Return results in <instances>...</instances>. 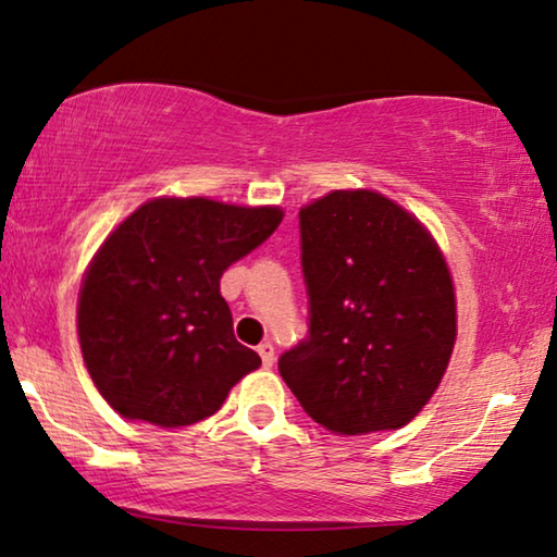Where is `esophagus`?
Wrapping results in <instances>:
<instances>
[{
  "instance_id": "esophagus-1",
  "label": "esophagus",
  "mask_w": 557,
  "mask_h": 557,
  "mask_svg": "<svg viewBox=\"0 0 557 557\" xmlns=\"http://www.w3.org/2000/svg\"><path fill=\"white\" fill-rule=\"evenodd\" d=\"M256 350H259V356H261V363L267 366V368H271V366H273V358H276V354H273V346L269 344V341H267V344H261V346L256 348Z\"/></svg>"
}]
</instances>
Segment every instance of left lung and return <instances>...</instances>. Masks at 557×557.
I'll return each mask as SVG.
<instances>
[{"label": "left lung", "mask_w": 557, "mask_h": 557, "mask_svg": "<svg viewBox=\"0 0 557 557\" xmlns=\"http://www.w3.org/2000/svg\"><path fill=\"white\" fill-rule=\"evenodd\" d=\"M308 336L278 373L315 423L396 431L421 413L456 344V294L438 244L379 191H331L298 211Z\"/></svg>", "instance_id": "1"}]
</instances>
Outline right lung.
<instances>
[{
	"label": "right lung",
	"mask_w": 557,
	"mask_h": 557,
	"mask_svg": "<svg viewBox=\"0 0 557 557\" xmlns=\"http://www.w3.org/2000/svg\"><path fill=\"white\" fill-rule=\"evenodd\" d=\"M278 207L147 201L94 253L76 329L94 386L132 421L199 423L261 366L234 336L221 276L278 228Z\"/></svg>",
	"instance_id": "add662e5"
}]
</instances>
